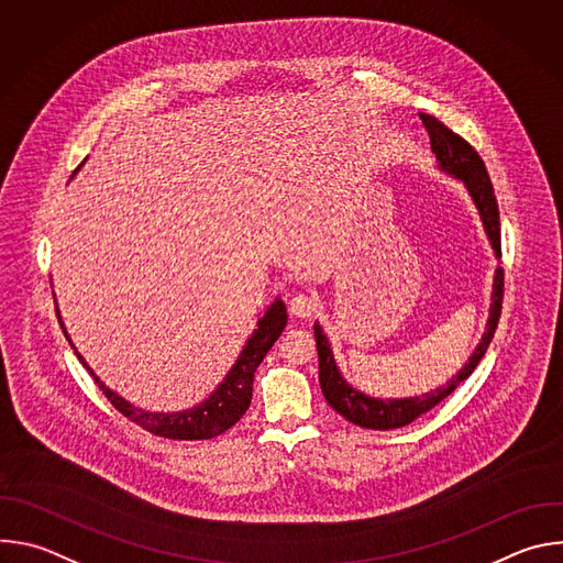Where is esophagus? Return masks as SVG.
<instances>
[{"mask_svg": "<svg viewBox=\"0 0 563 563\" xmlns=\"http://www.w3.org/2000/svg\"><path fill=\"white\" fill-rule=\"evenodd\" d=\"M289 311L294 318H309L316 311V300L307 294H296L289 300Z\"/></svg>", "mask_w": 563, "mask_h": 563, "instance_id": "1", "label": "esophagus"}]
</instances>
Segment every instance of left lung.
<instances>
[{"label":"left lung","mask_w":563,"mask_h":563,"mask_svg":"<svg viewBox=\"0 0 563 563\" xmlns=\"http://www.w3.org/2000/svg\"><path fill=\"white\" fill-rule=\"evenodd\" d=\"M428 135H430V148L434 153V163L437 169L454 180H459L481 224H484V231L488 235V243L495 252L497 258H501V227H499V207L495 198V189L490 183V176L486 172L484 159L478 157V153L456 133H452L448 126H443L437 118L428 113H419ZM501 298H504V269L497 267L495 280H493V302L486 320V332L472 350L467 363L445 380V385L434 387L430 391L417 394V396H400V398H378L372 396L358 387H354L341 372L332 343L328 334L320 328L316 320L313 323V339H316V350H318V380L320 389L325 394L328 404L350 423L369 428V430H394V428H404L430 412L434 406H439L443 398H448L478 365V361L484 358L488 352V345L495 336L499 316H501Z\"/></svg>","instance_id":"obj_1"}]
</instances>
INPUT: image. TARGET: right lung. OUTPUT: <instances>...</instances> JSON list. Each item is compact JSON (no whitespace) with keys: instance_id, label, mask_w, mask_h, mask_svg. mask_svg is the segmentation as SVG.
<instances>
[{"instance_id":"right-lung-1","label":"right lung","mask_w":563,"mask_h":563,"mask_svg":"<svg viewBox=\"0 0 563 563\" xmlns=\"http://www.w3.org/2000/svg\"><path fill=\"white\" fill-rule=\"evenodd\" d=\"M85 163H87V159H85ZM82 165H79V167H82ZM79 167L75 169V174L79 172ZM57 318H59V325L64 330V336L68 339L70 347L75 350L79 363H82L89 369V374L102 387L107 398L126 419H131L133 423H137L140 428H144L146 432H151L155 437L176 439V441H200V439H213V437L227 432L229 428H233L240 419H243V415L250 410L256 367L263 363V358L267 356L272 345L283 334V330L287 325V307H285L283 298L276 296L263 309L261 318L256 320V330L245 341L243 352L238 354L235 363L229 367L224 378L216 385V389L209 396H205L200 404H196L191 408H185V410H176V412H157V410L137 408V406L131 404V400L120 396L115 389L107 387V383L91 369V365L85 361V356L79 354L77 347L73 345L70 336L64 328L59 309H57Z\"/></svg>"}]
</instances>
